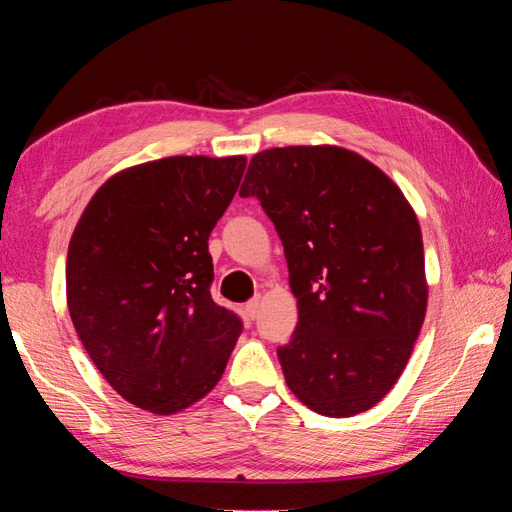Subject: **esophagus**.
Masks as SVG:
<instances>
[{
	"label": "esophagus",
	"instance_id": "obj_1",
	"mask_svg": "<svg viewBox=\"0 0 512 512\" xmlns=\"http://www.w3.org/2000/svg\"><path fill=\"white\" fill-rule=\"evenodd\" d=\"M244 309H246V316H248V318H255V316H257V311H259V298L248 300Z\"/></svg>",
	"mask_w": 512,
	"mask_h": 512
}]
</instances>
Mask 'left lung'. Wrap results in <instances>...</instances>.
<instances>
[{"label": "left lung", "instance_id": "8db88e82", "mask_svg": "<svg viewBox=\"0 0 512 512\" xmlns=\"http://www.w3.org/2000/svg\"><path fill=\"white\" fill-rule=\"evenodd\" d=\"M255 196L282 239L298 325L277 348L293 395L350 418L391 391L427 311L420 225L384 171L339 146L257 153Z\"/></svg>", "mask_w": 512, "mask_h": 512}]
</instances>
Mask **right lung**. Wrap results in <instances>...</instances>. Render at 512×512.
I'll return each instance as SVG.
<instances>
[{
	"mask_svg": "<svg viewBox=\"0 0 512 512\" xmlns=\"http://www.w3.org/2000/svg\"><path fill=\"white\" fill-rule=\"evenodd\" d=\"M246 158L178 155L112 176L67 250V307L115 391L160 415L187 409L221 379L244 323L216 305L207 239Z\"/></svg>",
	"mask_w": 512,
	"mask_h": 512,
	"instance_id": "1",
	"label": "right lung"
}]
</instances>
